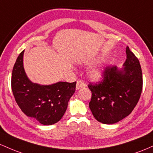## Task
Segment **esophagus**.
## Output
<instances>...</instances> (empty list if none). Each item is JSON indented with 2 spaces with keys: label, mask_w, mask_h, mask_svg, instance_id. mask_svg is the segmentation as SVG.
Masks as SVG:
<instances>
[{
  "label": "esophagus",
  "mask_w": 153,
  "mask_h": 153,
  "mask_svg": "<svg viewBox=\"0 0 153 153\" xmlns=\"http://www.w3.org/2000/svg\"><path fill=\"white\" fill-rule=\"evenodd\" d=\"M85 87V83L84 82L83 80H82V79L77 80L76 85V90H79L80 88H82V87Z\"/></svg>",
  "instance_id": "obj_1"
}]
</instances>
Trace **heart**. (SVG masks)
Returning <instances> with one entry per match:
<instances>
[{
  "mask_svg": "<svg viewBox=\"0 0 153 153\" xmlns=\"http://www.w3.org/2000/svg\"><path fill=\"white\" fill-rule=\"evenodd\" d=\"M104 64L102 62H100L94 65L89 70V75L93 79H99L103 74Z\"/></svg>",
  "mask_w": 153,
  "mask_h": 153,
  "instance_id": "obj_1",
  "label": "heart"
}]
</instances>
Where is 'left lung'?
I'll return each mask as SVG.
<instances>
[{"instance_id":"1","label":"left lung","mask_w":153,"mask_h":153,"mask_svg":"<svg viewBox=\"0 0 153 153\" xmlns=\"http://www.w3.org/2000/svg\"><path fill=\"white\" fill-rule=\"evenodd\" d=\"M122 69L116 66L105 68L101 81L90 82L92 97L89 103L95 119L105 124L117 123L128 116L137 105L142 90L140 61L129 48Z\"/></svg>"}]
</instances>
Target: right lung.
I'll return each mask as SVG.
<instances>
[{
  "label": "right lung",
  "mask_w": 153,
  "mask_h": 153,
  "mask_svg": "<svg viewBox=\"0 0 153 153\" xmlns=\"http://www.w3.org/2000/svg\"><path fill=\"white\" fill-rule=\"evenodd\" d=\"M24 51L19 55L12 71L11 89L15 100L27 116L43 125L54 124L66 112L76 82H59L51 85L32 83L24 69Z\"/></svg>",
  "instance_id": "1"
}]
</instances>
